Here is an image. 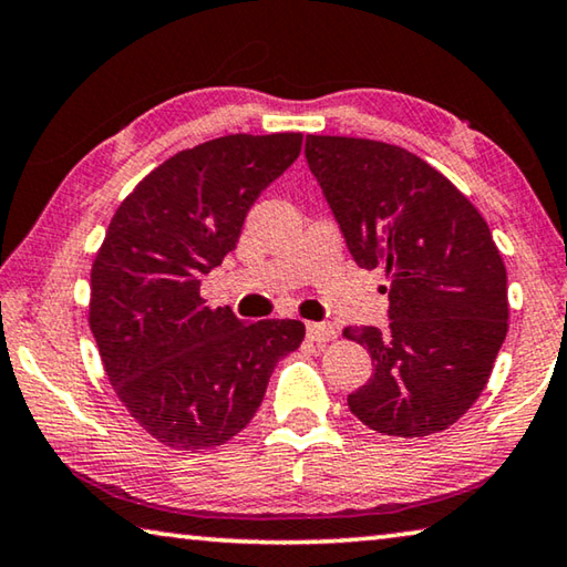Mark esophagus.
<instances>
[{"label":"esophagus","instance_id":"34e87169","mask_svg":"<svg viewBox=\"0 0 567 567\" xmlns=\"http://www.w3.org/2000/svg\"><path fill=\"white\" fill-rule=\"evenodd\" d=\"M308 338L316 340V343H328V340L336 338V328L330 322H308Z\"/></svg>","mask_w":567,"mask_h":567}]
</instances>
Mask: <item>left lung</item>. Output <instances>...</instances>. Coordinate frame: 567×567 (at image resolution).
<instances>
[{
	"mask_svg": "<svg viewBox=\"0 0 567 567\" xmlns=\"http://www.w3.org/2000/svg\"><path fill=\"white\" fill-rule=\"evenodd\" d=\"M305 158L358 267L389 275V328H346L373 361L348 409L379 434L452 426L480 399L507 336V269L472 202L391 143L308 136Z\"/></svg>",
	"mask_w": 567,
	"mask_h": 567,
	"instance_id": "8db88e82",
	"label": "left lung"
}]
</instances>
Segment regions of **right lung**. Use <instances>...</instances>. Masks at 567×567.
Listing matches in <instances>:
<instances>
[{
	"mask_svg": "<svg viewBox=\"0 0 567 567\" xmlns=\"http://www.w3.org/2000/svg\"><path fill=\"white\" fill-rule=\"evenodd\" d=\"M302 133H235L178 151L113 214L90 272V330L131 416L171 449H212L245 429L300 320L212 310L199 277L237 247L257 196L295 164Z\"/></svg>",
	"mask_w": 567,
	"mask_h": 567,
	"instance_id": "1",
	"label": "right lung"
}]
</instances>
